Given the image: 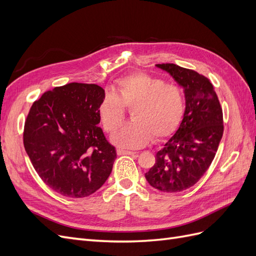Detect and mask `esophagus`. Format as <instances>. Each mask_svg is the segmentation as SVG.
<instances>
[{
  "label": "esophagus",
  "instance_id": "obj_1",
  "mask_svg": "<svg viewBox=\"0 0 256 256\" xmlns=\"http://www.w3.org/2000/svg\"><path fill=\"white\" fill-rule=\"evenodd\" d=\"M116 152H118V156H122V154H136V152H134L124 150H120V148H118V150H116Z\"/></svg>",
  "mask_w": 256,
  "mask_h": 256
}]
</instances>
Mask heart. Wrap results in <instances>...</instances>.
Here are the masks:
<instances>
[{
  "label": "heart",
  "instance_id": "1",
  "mask_svg": "<svg viewBox=\"0 0 256 256\" xmlns=\"http://www.w3.org/2000/svg\"><path fill=\"white\" fill-rule=\"evenodd\" d=\"M114 94L109 92L98 106V116L104 128L112 132L125 118V108L131 118L111 136L120 148L136 150L154 140L171 134L180 122L184 109V94L175 84L143 72L132 74L116 81Z\"/></svg>",
  "mask_w": 256,
  "mask_h": 256
}]
</instances>
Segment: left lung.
<instances>
[{
	"label": "left lung",
	"mask_w": 256,
	"mask_h": 256,
	"mask_svg": "<svg viewBox=\"0 0 256 256\" xmlns=\"http://www.w3.org/2000/svg\"><path fill=\"white\" fill-rule=\"evenodd\" d=\"M156 66L184 88V112L145 178L161 192H180L196 184L212 164L223 134L222 108L204 76L175 64Z\"/></svg>",
	"instance_id": "8db88e82"
}]
</instances>
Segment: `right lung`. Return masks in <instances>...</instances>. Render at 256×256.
Segmentation results:
<instances>
[{
  "label": "right lung",
  "instance_id": "right-lung-1",
  "mask_svg": "<svg viewBox=\"0 0 256 256\" xmlns=\"http://www.w3.org/2000/svg\"><path fill=\"white\" fill-rule=\"evenodd\" d=\"M104 90L96 84L68 83L35 102L24 126L23 143L42 182L67 198L96 192L112 172V146L98 127Z\"/></svg>",
  "mask_w": 256,
  "mask_h": 256
}]
</instances>
